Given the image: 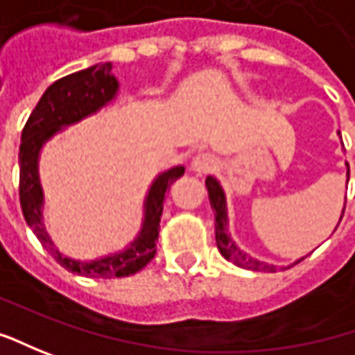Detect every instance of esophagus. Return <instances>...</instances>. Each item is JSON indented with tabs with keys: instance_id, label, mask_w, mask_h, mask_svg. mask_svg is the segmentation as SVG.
<instances>
[{
	"instance_id": "obj_1",
	"label": "esophagus",
	"mask_w": 355,
	"mask_h": 355,
	"mask_svg": "<svg viewBox=\"0 0 355 355\" xmlns=\"http://www.w3.org/2000/svg\"><path fill=\"white\" fill-rule=\"evenodd\" d=\"M216 166H218V161H216L214 155L210 153H198L192 163H190V168L196 173V175H206V173H212Z\"/></svg>"
}]
</instances>
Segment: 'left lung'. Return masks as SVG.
<instances>
[{
  "label": "left lung",
  "instance_id": "obj_1",
  "mask_svg": "<svg viewBox=\"0 0 355 355\" xmlns=\"http://www.w3.org/2000/svg\"><path fill=\"white\" fill-rule=\"evenodd\" d=\"M346 178L349 180V166L348 173H346ZM206 189H208V198H210V206L214 210V226H216V245L220 253L226 257L227 261H232L234 265H238L241 269H250V271H261V273H275L277 265H271V263L259 261L255 257L248 255L245 251H241L238 248V243L232 239V236L227 234V206H226V194H224V189L222 184L216 180L214 177L206 178ZM346 208V204H344ZM342 216H344V210H342ZM340 216V220H342ZM304 259V257H302ZM299 259V261H302ZM299 261H295L293 265H297ZM285 269V267H281Z\"/></svg>",
  "mask_w": 355,
  "mask_h": 355
}]
</instances>
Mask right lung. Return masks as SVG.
<instances>
[{
    "instance_id": "obj_1",
    "label": "right lung",
    "mask_w": 355,
    "mask_h": 355,
    "mask_svg": "<svg viewBox=\"0 0 355 355\" xmlns=\"http://www.w3.org/2000/svg\"><path fill=\"white\" fill-rule=\"evenodd\" d=\"M117 90L119 82L112 74V62H98L94 67L56 80L44 90L39 104L35 105L23 128L19 147V200L25 222L43 243V248H46L64 269L96 279L133 275L153 259L165 192L177 178L184 175V166H173L151 182L143 202V222L139 234L123 251L92 261L72 259L58 251L43 224L44 194L39 178V157L46 141L64 131L68 125H74L88 116L98 114L116 98Z\"/></svg>"
}]
</instances>
